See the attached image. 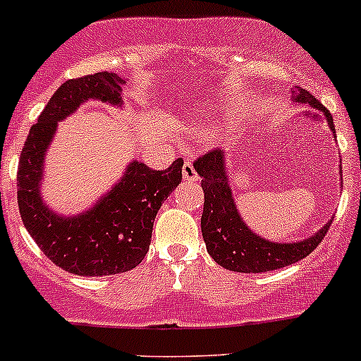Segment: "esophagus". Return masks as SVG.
Masks as SVG:
<instances>
[{
	"label": "esophagus",
	"mask_w": 361,
	"mask_h": 361,
	"mask_svg": "<svg viewBox=\"0 0 361 361\" xmlns=\"http://www.w3.org/2000/svg\"><path fill=\"white\" fill-rule=\"evenodd\" d=\"M181 174H183V180L187 181H199V174L195 171L194 164L192 162H185L183 169H181Z\"/></svg>",
	"instance_id": "esophagus-1"
}]
</instances>
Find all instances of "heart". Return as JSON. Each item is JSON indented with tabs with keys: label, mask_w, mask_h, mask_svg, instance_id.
Wrapping results in <instances>:
<instances>
[{
	"label": "heart",
	"mask_w": 361,
	"mask_h": 361,
	"mask_svg": "<svg viewBox=\"0 0 361 361\" xmlns=\"http://www.w3.org/2000/svg\"><path fill=\"white\" fill-rule=\"evenodd\" d=\"M214 113H216V111H214ZM214 113L213 111H207V113H204V115L211 116V115H214ZM194 133L199 134V136H202V134H206V129H204V126H195L194 127Z\"/></svg>",
	"instance_id": "obj_1"
}]
</instances>
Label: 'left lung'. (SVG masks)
Segmentation results:
<instances>
[{"label": "left lung", "mask_w": 361, "mask_h": 361, "mask_svg": "<svg viewBox=\"0 0 361 361\" xmlns=\"http://www.w3.org/2000/svg\"><path fill=\"white\" fill-rule=\"evenodd\" d=\"M293 103L309 104L325 115L330 130L336 136L334 118L326 108L307 90H292ZM195 171L202 178L201 187L204 190V211L201 218V231L207 253L221 267L234 272H257L276 271L307 257L329 232L332 220L326 221L314 235L297 243H274L255 234L246 225L235 206L232 188L228 185L225 152L213 150L202 155L194 162ZM342 169V167H341ZM342 173V171H341ZM342 176V174H341Z\"/></svg>", "instance_id": "left-lung-1"}]
</instances>
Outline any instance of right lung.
<instances>
[{"instance_id": "1", "label": "right lung", "mask_w": 361, "mask_h": 361, "mask_svg": "<svg viewBox=\"0 0 361 361\" xmlns=\"http://www.w3.org/2000/svg\"><path fill=\"white\" fill-rule=\"evenodd\" d=\"M126 78L101 71L68 80L54 92L25 140L17 173V202L24 227L56 265L78 276H110L141 264L150 248L154 220L162 202L181 183L183 160L154 171L133 160L118 183L83 213H56L42 197L45 154L57 122L87 101L122 108Z\"/></svg>"}]
</instances>
